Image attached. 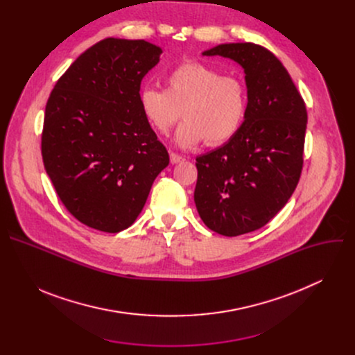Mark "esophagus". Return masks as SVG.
Masks as SVG:
<instances>
[{"label":"esophagus","instance_id":"obj_1","mask_svg":"<svg viewBox=\"0 0 355 355\" xmlns=\"http://www.w3.org/2000/svg\"><path fill=\"white\" fill-rule=\"evenodd\" d=\"M170 160H171V163H173V164H178V163L184 162L185 159H184L182 156L177 155V153H171V155H170Z\"/></svg>","mask_w":355,"mask_h":355}]
</instances>
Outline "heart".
<instances>
[{
  "label": "heart",
  "instance_id": "heart-1",
  "mask_svg": "<svg viewBox=\"0 0 355 355\" xmlns=\"http://www.w3.org/2000/svg\"><path fill=\"white\" fill-rule=\"evenodd\" d=\"M140 111L148 126L167 135L175 122L185 119L175 135L182 148L202 141L220 146L241 129L248 92L243 80L199 62H185L164 77V89L144 88L139 95Z\"/></svg>",
  "mask_w": 355,
  "mask_h": 355
}]
</instances>
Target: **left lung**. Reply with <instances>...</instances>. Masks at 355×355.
Segmentation results:
<instances>
[{
	"mask_svg": "<svg viewBox=\"0 0 355 355\" xmlns=\"http://www.w3.org/2000/svg\"><path fill=\"white\" fill-rule=\"evenodd\" d=\"M237 62L245 73L248 110L239 133L196 157L198 214L233 237L266 226L292 196L303 167L308 112L289 73L268 49L225 43L202 53Z\"/></svg>",
	"mask_w": 355,
	"mask_h": 355,
	"instance_id": "8db88e82",
	"label": "left lung"
}]
</instances>
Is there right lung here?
Segmentation results:
<instances>
[{"instance_id":"right-lung-1","label":"right lung","mask_w":355,"mask_h":355,"mask_svg":"<svg viewBox=\"0 0 355 355\" xmlns=\"http://www.w3.org/2000/svg\"><path fill=\"white\" fill-rule=\"evenodd\" d=\"M162 53L146 40L107 37L78 56L50 92L43 164L66 209L88 227L128 229L170 163L139 105L140 83Z\"/></svg>"}]
</instances>
